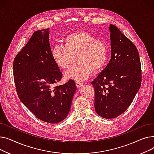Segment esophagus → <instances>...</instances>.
Wrapping results in <instances>:
<instances>
[{
	"mask_svg": "<svg viewBox=\"0 0 154 154\" xmlns=\"http://www.w3.org/2000/svg\"><path fill=\"white\" fill-rule=\"evenodd\" d=\"M75 84H76V86H77L78 88H79V87H82V85H83V84H82V82H79V81H76V82H75Z\"/></svg>",
	"mask_w": 154,
	"mask_h": 154,
	"instance_id": "esophagus-1",
	"label": "esophagus"
}]
</instances>
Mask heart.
<instances>
[{
    "instance_id": "heart-1",
    "label": "heart",
    "mask_w": 154,
    "mask_h": 154,
    "mask_svg": "<svg viewBox=\"0 0 154 154\" xmlns=\"http://www.w3.org/2000/svg\"><path fill=\"white\" fill-rule=\"evenodd\" d=\"M51 54L55 63L62 69L69 67L76 55L77 62L66 72L65 76L77 81L87 79L94 70H102L109 56L106 44L85 32L67 35L63 38V45H54Z\"/></svg>"
}]
</instances>
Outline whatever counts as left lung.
<instances>
[{
	"label": "left lung",
	"mask_w": 154,
	"mask_h": 154,
	"mask_svg": "<svg viewBox=\"0 0 154 154\" xmlns=\"http://www.w3.org/2000/svg\"><path fill=\"white\" fill-rule=\"evenodd\" d=\"M109 30L111 59L91 83L95 90V110L105 119L123 114L142 82L139 54L135 45L113 24H110Z\"/></svg>",
	"instance_id": "1"
}]
</instances>
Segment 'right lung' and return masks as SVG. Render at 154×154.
Instances as JSON below:
<instances>
[{
    "label": "right lung",
    "mask_w": 154,
    "mask_h": 154,
    "mask_svg": "<svg viewBox=\"0 0 154 154\" xmlns=\"http://www.w3.org/2000/svg\"><path fill=\"white\" fill-rule=\"evenodd\" d=\"M48 35V29L34 32L15 57L13 72L20 101L38 119L55 124L67 117L77 87L71 79L56 85L62 73L52 57Z\"/></svg>",
    "instance_id": "obj_1"
}]
</instances>
